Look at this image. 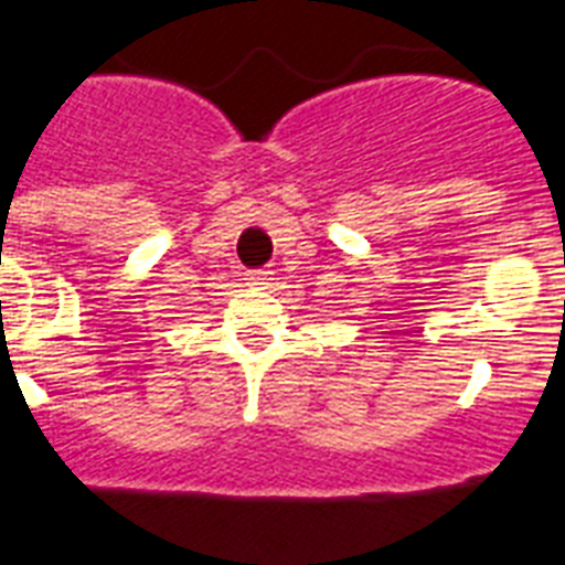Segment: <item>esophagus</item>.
Masks as SVG:
<instances>
[{"label":"esophagus","mask_w":565,"mask_h":565,"mask_svg":"<svg viewBox=\"0 0 565 565\" xmlns=\"http://www.w3.org/2000/svg\"><path fill=\"white\" fill-rule=\"evenodd\" d=\"M248 287H257V290H266L269 284H273V273H266V269H255V273L246 275Z\"/></svg>","instance_id":"34e87169"}]
</instances>
